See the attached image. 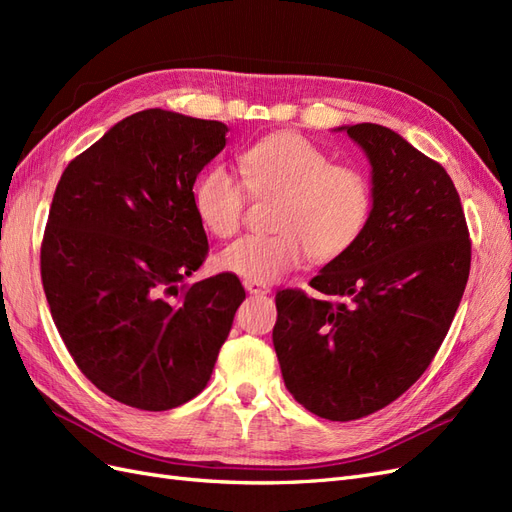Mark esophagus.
<instances>
[{
	"mask_svg": "<svg viewBox=\"0 0 512 512\" xmlns=\"http://www.w3.org/2000/svg\"><path fill=\"white\" fill-rule=\"evenodd\" d=\"M243 286H245V290L250 292V294H267V292H271L267 284H258V282H250V280H245Z\"/></svg>",
	"mask_w": 512,
	"mask_h": 512,
	"instance_id": "1",
	"label": "esophagus"
}]
</instances>
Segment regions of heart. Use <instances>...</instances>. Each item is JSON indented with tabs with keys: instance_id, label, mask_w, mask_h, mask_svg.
<instances>
[{
	"instance_id": "1",
	"label": "heart",
	"mask_w": 512,
	"mask_h": 512,
	"mask_svg": "<svg viewBox=\"0 0 512 512\" xmlns=\"http://www.w3.org/2000/svg\"><path fill=\"white\" fill-rule=\"evenodd\" d=\"M243 180L224 164L209 166L194 185L192 203L211 235L241 228L252 196H282L275 235H245L218 256V267L243 280L271 284L309 260L324 265L361 239L374 207L365 170L333 164L331 153L297 132H277L243 149Z\"/></svg>"
}]
</instances>
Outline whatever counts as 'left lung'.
Returning a JSON list of instances; mask_svg holds the SVG:
<instances>
[{
	"label": "left lung",
	"instance_id": "left-lung-1",
	"mask_svg": "<svg viewBox=\"0 0 512 512\" xmlns=\"http://www.w3.org/2000/svg\"><path fill=\"white\" fill-rule=\"evenodd\" d=\"M371 164L374 207L350 252L275 294L286 389L329 421L389 406L436 356L468 284L472 243L446 170L378 123L344 126Z\"/></svg>",
	"mask_w": 512,
	"mask_h": 512
}]
</instances>
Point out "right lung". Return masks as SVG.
I'll return each mask as SVG.
<instances>
[{
    "mask_svg": "<svg viewBox=\"0 0 512 512\" xmlns=\"http://www.w3.org/2000/svg\"><path fill=\"white\" fill-rule=\"evenodd\" d=\"M226 132L147 108L57 183L40 247L46 301L85 378L126 406L162 412L203 391L245 299L232 273L181 286L209 252L192 188Z\"/></svg>",
    "mask_w": 512,
    "mask_h": 512,
    "instance_id": "add662e5",
    "label": "right lung"
}]
</instances>
